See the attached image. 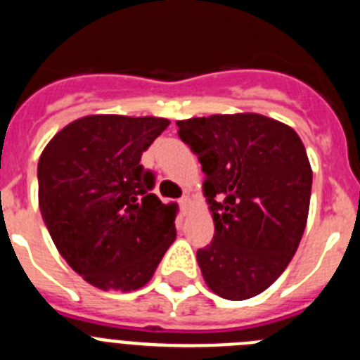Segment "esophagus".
I'll use <instances>...</instances> for the list:
<instances>
[{"label":"esophagus","instance_id":"1","mask_svg":"<svg viewBox=\"0 0 360 360\" xmlns=\"http://www.w3.org/2000/svg\"><path fill=\"white\" fill-rule=\"evenodd\" d=\"M178 203H180V209H182L184 214H187V205H189V200H187V196H182V198L178 200Z\"/></svg>","mask_w":360,"mask_h":360}]
</instances>
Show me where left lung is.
Returning a JSON list of instances; mask_svg holds the SVG:
<instances>
[{
	"label": "left lung",
	"instance_id": "1",
	"mask_svg": "<svg viewBox=\"0 0 360 360\" xmlns=\"http://www.w3.org/2000/svg\"><path fill=\"white\" fill-rule=\"evenodd\" d=\"M198 155L214 238L196 252L214 294L243 301L287 269L304 232L311 169L297 133L257 113L178 120Z\"/></svg>",
	"mask_w": 360,
	"mask_h": 360
}]
</instances>
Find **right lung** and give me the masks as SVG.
Masks as SVG:
<instances>
[{
    "label": "right lung",
    "mask_w": 360,
    "mask_h": 360,
    "mask_svg": "<svg viewBox=\"0 0 360 360\" xmlns=\"http://www.w3.org/2000/svg\"><path fill=\"white\" fill-rule=\"evenodd\" d=\"M169 126L157 117H82L37 164L39 209L66 263L97 288L136 290L176 238L174 205L153 195L142 153Z\"/></svg>",
    "instance_id": "1"
}]
</instances>
